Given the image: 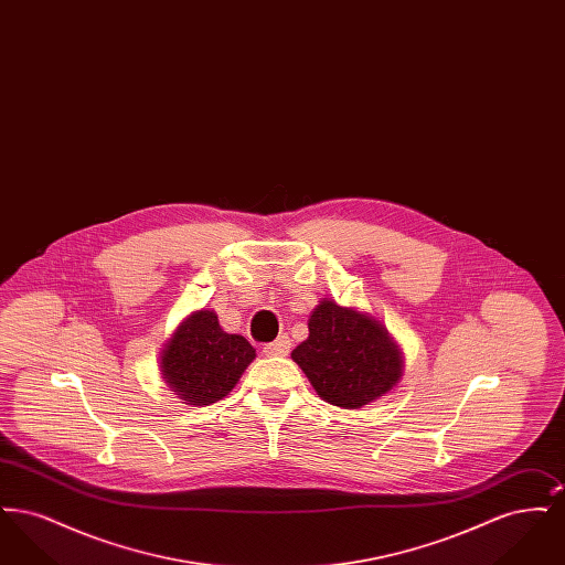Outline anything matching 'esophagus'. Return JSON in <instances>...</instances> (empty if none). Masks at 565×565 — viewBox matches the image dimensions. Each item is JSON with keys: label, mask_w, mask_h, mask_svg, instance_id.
<instances>
[{"label": "esophagus", "mask_w": 565, "mask_h": 565, "mask_svg": "<svg viewBox=\"0 0 565 565\" xmlns=\"http://www.w3.org/2000/svg\"><path fill=\"white\" fill-rule=\"evenodd\" d=\"M290 337L288 334H281V337H277L273 343H267L263 351H265V355H288L290 353Z\"/></svg>", "instance_id": "obj_1"}]
</instances>
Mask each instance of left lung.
I'll use <instances>...</instances> for the list:
<instances>
[{
  "mask_svg": "<svg viewBox=\"0 0 565 565\" xmlns=\"http://www.w3.org/2000/svg\"><path fill=\"white\" fill-rule=\"evenodd\" d=\"M292 360L323 401L341 408L373 403L403 376V355L387 330L334 300L316 307Z\"/></svg>",
  "mask_w": 565,
  "mask_h": 565,
  "instance_id": "8db88e82",
  "label": "left lung"
}]
</instances>
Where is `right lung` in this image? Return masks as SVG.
<instances>
[{"mask_svg": "<svg viewBox=\"0 0 565 565\" xmlns=\"http://www.w3.org/2000/svg\"><path fill=\"white\" fill-rule=\"evenodd\" d=\"M256 350L239 334L220 328L214 311H196L162 350V379L186 404L222 401L239 381Z\"/></svg>", "mask_w": 565, "mask_h": 565, "instance_id": "1", "label": "right lung"}]
</instances>
